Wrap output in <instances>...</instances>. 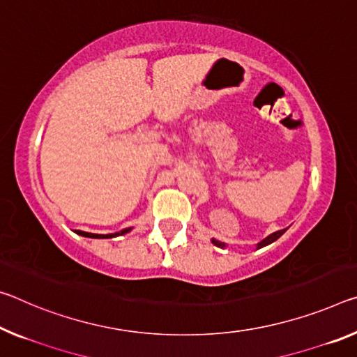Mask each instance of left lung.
<instances>
[{"mask_svg": "<svg viewBox=\"0 0 357 357\" xmlns=\"http://www.w3.org/2000/svg\"><path fill=\"white\" fill-rule=\"evenodd\" d=\"M284 231H286V229H284V230H278V231H275V234H271V235H268V236H267V238H265V240H262V241H260V243H259V245H257V248L267 246V245H270V243H273L275 240H278V238H280V236H281L282 234H284ZM213 243H214V245H216V246H219V248H224V246H225V245H224V243H220V241H218V240H213Z\"/></svg>", "mask_w": 357, "mask_h": 357, "instance_id": "obj_1", "label": "left lung"}]
</instances>
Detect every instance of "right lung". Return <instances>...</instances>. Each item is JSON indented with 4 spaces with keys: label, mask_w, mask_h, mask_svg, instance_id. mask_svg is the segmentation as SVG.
Here are the masks:
<instances>
[{
    "label": "right lung",
    "mask_w": 357,
    "mask_h": 357,
    "mask_svg": "<svg viewBox=\"0 0 357 357\" xmlns=\"http://www.w3.org/2000/svg\"><path fill=\"white\" fill-rule=\"evenodd\" d=\"M132 229H126L122 231H117V234H109V235H98V234H89V231H82V230H75L77 235H82V236H87V238H112V236H117V235H123L130 231Z\"/></svg>",
    "instance_id": "add662e5"
}]
</instances>
